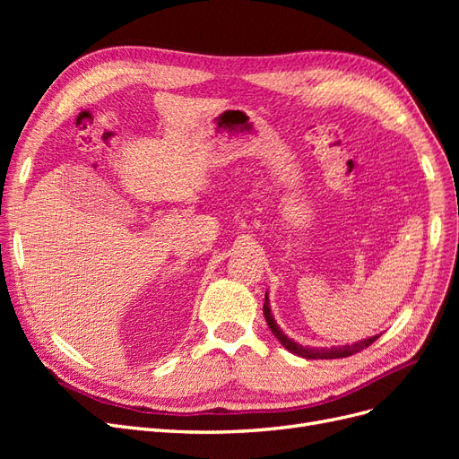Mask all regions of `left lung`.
I'll return each instance as SVG.
<instances>
[{
	"label": "left lung",
	"mask_w": 459,
	"mask_h": 459,
	"mask_svg": "<svg viewBox=\"0 0 459 459\" xmlns=\"http://www.w3.org/2000/svg\"><path fill=\"white\" fill-rule=\"evenodd\" d=\"M262 312H264V317H266L268 327L272 329V333L275 335V339L280 341L289 352H293V354L302 356V358H308V359H333V358H346V356H352V354H356V352H359V351L368 349V346H369L371 342H375V341L379 339V335H377V337H369V339H364V341L354 342V344L331 346V349H312V346H310V349H308V346H302V344L295 342L293 339H289L287 335H283V331H281L280 327H277L275 319H273V316H272V310H270L268 293H266V299H264Z\"/></svg>",
	"instance_id": "obj_1"
}]
</instances>
